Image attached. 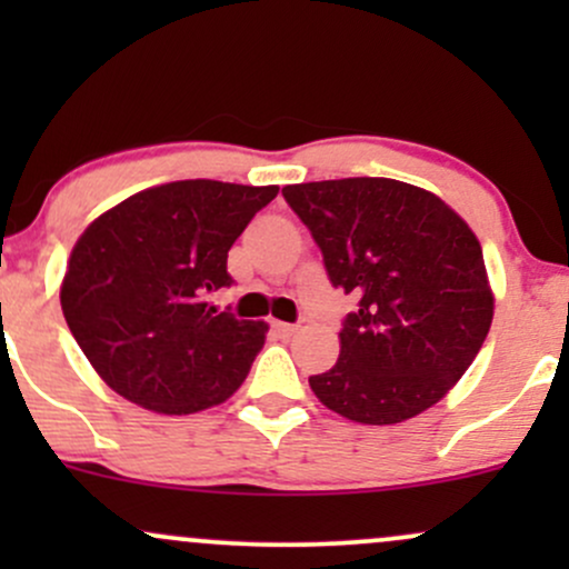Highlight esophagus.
Masks as SVG:
<instances>
[{"instance_id":"34e87169","label":"esophagus","mask_w":569,"mask_h":569,"mask_svg":"<svg viewBox=\"0 0 569 569\" xmlns=\"http://www.w3.org/2000/svg\"><path fill=\"white\" fill-rule=\"evenodd\" d=\"M272 331H276L278 337H291L293 331H297V326L283 323V321H272Z\"/></svg>"}]
</instances>
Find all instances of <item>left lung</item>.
Returning <instances> with one entry per match:
<instances>
[{
    "instance_id": "8db88e82",
    "label": "left lung",
    "mask_w": 569,
    "mask_h": 569,
    "mask_svg": "<svg viewBox=\"0 0 569 569\" xmlns=\"http://www.w3.org/2000/svg\"><path fill=\"white\" fill-rule=\"evenodd\" d=\"M283 198L321 248L331 286L358 297L337 363L310 377L312 393L363 426H393L441 401L492 323L471 227L441 198L396 179L289 184Z\"/></svg>"
}]
</instances>
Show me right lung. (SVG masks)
<instances>
[{
    "instance_id": "obj_1",
    "label": "right lung",
    "mask_w": 569,
    "mask_h": 569,
    "mask_svg": "<svg viewBox=\"0 0 569 569\" xmlns=\"http://www.w3.org/2000/svg\"><path fill=\"white\" fill-rule=\"evenodd\" d=\"M276 194V184L171 181L80 234L61 307L109 388L160 415H192L243 385L267 323L217 312L208 297L232 286L227 251Z\"/></svg>"
}]
</instances>
